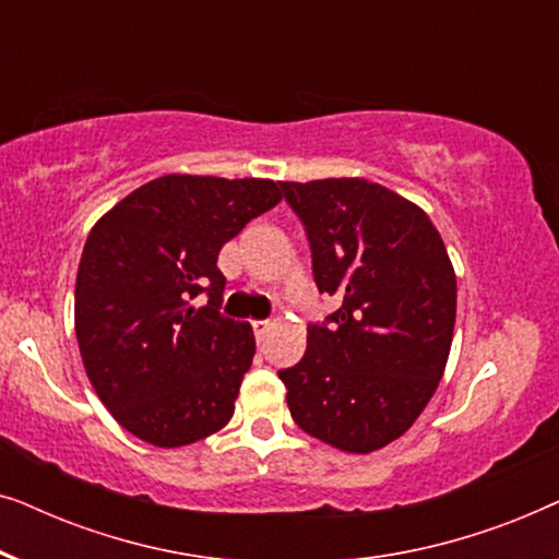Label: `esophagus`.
Instances as JSON below:
<instances>
[{"label": "esophagus", "instance_id": "obj_1", "mask_svg": "<svg viewBox=\"0 0 559 559\" xmlns=\"http://www.w3.org/2000/svg\"><path fill=\"white\" fill-rule=\"evenodd\" d=\"M251 328H254V335H257V341L262 343V341H264V335L270 333L272 323H270V320H254V323H251Z\"/></svg>", "mask_w": 559, "mask_h": 559}]
</instances>
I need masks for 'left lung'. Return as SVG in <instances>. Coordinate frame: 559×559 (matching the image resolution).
<instances>
[{
	"label": "left lung",
	"instance_id": "1",
	"mask_svg": "<svg viewBox=\"0 0 559 559\" xmlns=\"http://www.w3.org/2000/svg\"><path fill=\"white\" fill-rule=\"evenodd\" d=\"M300 216L331 325L282 369L300 430L346 453H373L415 425L438 389L455 328V270L427 213L364 178L280 182Z\"/></svg>",
	"mask_w": 559,
	"mask_h": 559
}]
</instances>
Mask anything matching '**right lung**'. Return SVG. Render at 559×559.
I'll list each match as a JSON object with an SVG mask.
<instances>
[{
    "mask_svg": "<svg viewBox=\"0 0 559 559\" xmlns=\"http://www.w3.org/2000/svg\"><path fill=\"white\" fill-rule=\"evenodd\" d=\"M280 201L274 180L163 175L91 228L75 338L98 400L134 438L182 448L234 417L257 343L249 323L218 312V251ZM201 292L210 302L195 309Z\"/></svg>",
    "mask_w": 559,
    "mask_h": 559,
    "instance_id": "right-lung-1",
    "label": "right lung"
}]
</instances>
